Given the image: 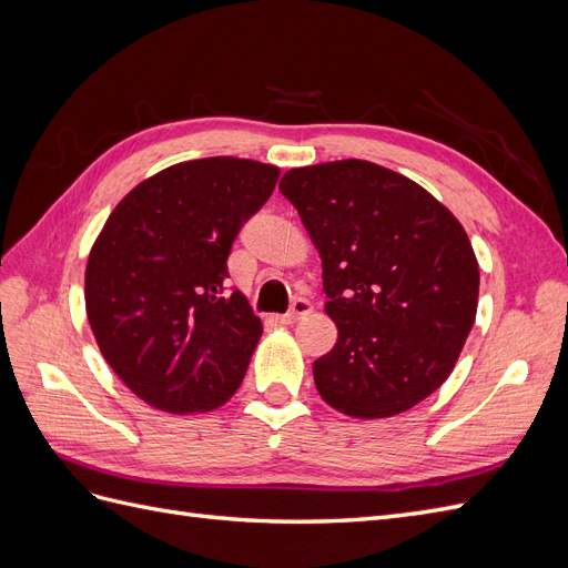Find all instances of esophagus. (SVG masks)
Instances as JSON below:
<instances>
[{
  "instance_id": "34e87169",
  "label": "esophagus",
  "mask_w": 568,
  "mask_h": 568,
  "mask_svg": "<svg viewBox=\"0 0 568 568\" xmlns=\"http://www.w3.org/2000/svg\"><path fill=\"white\" fill-rule=\"evenodd\" d=\"M311 311H313V303L311 301H307V298H296L294 305H291V311L286 315H282L280 320H282V324H294V322L303 320Z\"/></svg>"
}]
</instances>
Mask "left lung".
Instances as JSON below:
<instances>
[{
    "label": "left lung",
    "instance_id": "left-lung-1",
    "mask_svg": "<svg viewBox=\"0 0 568 568\" xmlns=\"http://www.w3.org/2000/svg\"><path fill=\"white\" fill-rule=\"evenodd\" d=\"M280 192L322 257L336 346L315 359L326 405L400 415L448 379L478 305V263L459 220L424 186L369 161L294 168Z\"/></svg>",
    "mask_w": 568,
    "mask_h": 568
}]
</instances>
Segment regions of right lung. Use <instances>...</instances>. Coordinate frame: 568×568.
Instances as JSON below:
<instances>
[{"label": "right lung", "mask_w": 568, "mask_h": 568, "mask_svg": "<svg viewBox=\"0 0 568 568\" xmlns=\"http://www.w3.org/2000/svg\"><path fill=\"white\" fill-rule=\"evenodd\" d=\"M280 168L215 156L170 165L109 215L84 270L97 346L136 398L170 415L211 412L242 384L263 334L227 257Z\"/></svg>", "instance_id": "obj_1"}]
</instances>
